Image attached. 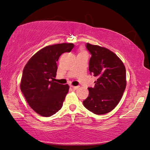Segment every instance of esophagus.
Instances as JSON below:
<instances>
[{
	"label": "esophagus",
	"mask_w": 150,
	"mask_h": 150,
	"mask_svg": "<svg viewBox=\"0 0 150 150\" xmlns=\"http://www.w3.org/2000/svg\"><path fill=\"white\" fill-rule=\"evenodd\" d=\"M71 88H72L73 89H77L79 88V86H71Z\"/></svg>",
	"instance_id": "34e87169"
}]
</instances>
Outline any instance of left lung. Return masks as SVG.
<instances>
[{
	"label": "left lung",
	"instance_id": "obj_1",
	"mask_svg": "<svg viewBox=\"0 0 150 150\" xmlns=\"http://www.w3.org/2000/svg\"><path fill=\"white\" fill-rule=\"evenodd\" d=\"M91 54L89 70L97 77L93 88H88L89 96L83 102L88 110L104 115L117 106L126 88V69L117 54L104 47L87 43Z\"/></svg>",
	"mask_w": 150,
	"mask_h": 150
}]
</instances>
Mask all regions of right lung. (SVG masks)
Here are the masks:
<instances>
[{
  "label": "right lung",
  "instance_id": "obj_1",
  "mask_svg": "<svg viewBox=\"0 0 150 150\" xmlns=\"http://www.w3.org/2000/svg\"><path fill=\"white\" fill-rule=\"evenodd\" d=\"M73 47L71 43L44 47L23 69L21 91L31 108L42 117H50L62 108L69 87L55 82L57 62L62 53L70 52Z\"/></svg>",
  "mask_w": 150,
  "mask_h": 150
}]
</instances>
